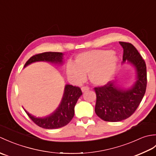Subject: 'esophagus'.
<instances>
[{"mask_svg": "<svg viewBox=\"0 0 156 156\" xmlns=\"http://www.w3.org/2000/svg\"><path fill=\"white\" fill-rule=\"evenodd\" d=\"M81 90L82 92H85V91L89 90V87H82L81 88Z\"/></svg>", "mask_w": 156, "mask_h": 156, "instance_id": "1", "label": "esophagus"}]
</instances>
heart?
<instances>
[{"mask_svg": "<svg viewBox=\"0 0 156 156\" xmlns=\"http://www.w3.org/2000/svg\"><path fill=\"white\" fill-rule=\"evenodd\" d=\"M118 62L115 53L107 49L86 51L77 55L74 64L68 63L66 72L76 82H82L89 74L90 81L94 84L107 83L113 76Z\"/></svg>", "mask_w": 156, "mask_h": 156, "instance_id": "1", "label": "heart"}]
</instances>
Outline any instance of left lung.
Instances as JSON below:
<instances>
[{"label":"left lung","mask_w":156,"mask_h":156,"mask_svg":"<svg viewBox=\"0 0 156 156\" xmlns=\"http://www.w3.org/2000/svg\"><path fill=\"white\" fill-rule=\"evenodd\" d=\"M119 44L123 48L122 62H129L133 66L137 78L129 89L119 88L113 80L94 88L97 95L95 112L105 121L117 122L129 118L136 111L146 90L147 69L144 59L130 43Z\"/></svg>","instance_id":"left-lung-1"}]
</instances>
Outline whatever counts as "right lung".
Returning a JSON list of instances; mask_svg holds the SVG:
<instances>
[{
    "instance_id": "add662e5",
    "label": "right lung",
    "mask_w": 156,
    "mask_h": 156,
    "mask_svg": "<svg viewBox=\"0 0 156 156\" xmlns=\"http://www.w3.org/2000/svg\"><path fill=\"white\" fill-rule=\"evenodd\" d=\"M63 54L60 52H44L33 55L25 63L24 67L33 62L45 61L52 64H61L63 62ZM82 94L81 89L67 84L64 88L61 103L56 110L50 115L44 118L35 117L26 112L28 117L39 127L48 129H58L68 124L74 115V107L78 99Z\"/></svg>"
}]
</instances>
